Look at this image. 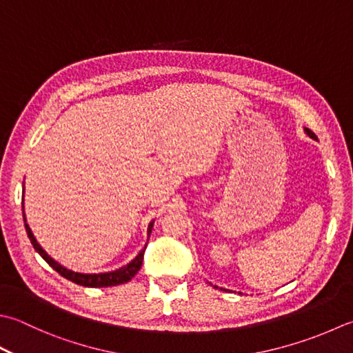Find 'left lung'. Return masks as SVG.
<instances>
[{"label": "left lung", "instance_id": "left-lung-1", "mask_svg": "<svg viewBox=\"0 0 353 353\" xmlns=\"http://www.w3.org/2000/svg\"><path fill=\"white\" fill-rule=\"evenodd\" d=\"M306 133L310 136V137H312V139H316V136H315V133H312V131H310L309 128H306Z\"/></svg>", "mask_w": 353, "mask_h": 353}]
</instances>
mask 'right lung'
<instances>
[{
    "label": "right lung",
    "mask_w": 353,
    "mask_h": 353,
    "mask_svg": "<svg viewBox=\"0 0 353 353\" xmlns=\"http://www.w3.org/2000/svg\"><path fill=\"white\" fill-rule=\"evenodd\" d=\"M26 216H24V225H26V231H27V236H29L32 245L34 248V251H37L41 257H43L48 265H50L54 271L58 274H61L62 277L70 280L76 285L79 286H87V288H105V286H116V285H122V283H127L131 279L134 277L139 271L141 266H142V260H143V254H145V246L143 250L139 252V255L134 260H131V263H128L127 266H123L121 269H116L113 272H105V274H79V272H73L70 269H65L64 266H61L59 263H57L50 255H48L43 248L39 246V243L37 241V239L33 237L32 230L29 228V225L26 223ZM151 228H153V222L150 223L148 226V237L151 234Z\"/></svg>",
    "instance_id": "obj_1"
}]
</instances>
